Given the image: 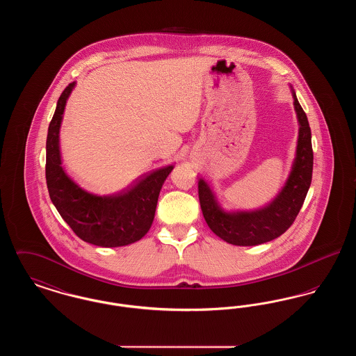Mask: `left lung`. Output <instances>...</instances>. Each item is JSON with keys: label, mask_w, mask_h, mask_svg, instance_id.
<instances>
[{"label": "left lung", "mask_w": 356, "mask_h": 356, "mask_svg": "<svg viewBox=\"0 0 356 356\" xmlns=\"http://www.w3.org/2000/svg\"><path fill=\"white\" fill-rule=\"evenodd\" d=\"M299 122L296 154L287 181L271 203L254 211H225L204 179L199 180V200L211 231L234 245H257L283 235L296 219L312 180L314 152L311 128L291 86Z\"/></svg>", "instance_id": "obj_1"}]
</instances>
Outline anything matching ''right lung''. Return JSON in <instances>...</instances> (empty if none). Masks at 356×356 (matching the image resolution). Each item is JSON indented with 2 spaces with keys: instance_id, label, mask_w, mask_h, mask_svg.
<instances>
[{
  "instance_id": "add662e5",
  "label": "right lung",
  "mask_w": 356,
  "mask_h": 356,
  "mask_svg": "<svg viewBox=\"0 0 356 356\" xmlns=\"http://www.w3.org/2000/svg\"><path fill=\"white\" fill-rule=\"evenodd\" d=\"M76 83L61 93L47 137V184L51 203L73 232L99 247H122L138 241L149 231L159 193L173 165L154 170L135 186L118 193H92L72 180L63 168L60 128L64 109Z\"/></svg>"
}]
</instances>
